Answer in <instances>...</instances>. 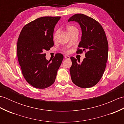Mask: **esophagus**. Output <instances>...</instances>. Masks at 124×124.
<instances>
[{"mask_svg": "<svg viewBox=\"0 0 124 124\" xmlns=\"http://www.w3.org/2000/svg\"><path fill=\"white\" fill-rule=\"evenodd\" d=\"M64 57H65L66 59H70V56H68V55H64Z\"/></svg>", "mask_w": 124, "mask_h": 124, "instance_id": "1", "label": "esophagus"}]
</instances>
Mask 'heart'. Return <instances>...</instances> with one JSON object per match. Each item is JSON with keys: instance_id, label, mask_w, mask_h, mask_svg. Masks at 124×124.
<instances>
[{"instance_id": "obj_1", "label": "heart", "mask_w": 124, "mask_h": 124, "mask_svg": "<svg viewBox=\"0 0 124 124\" xmlns=\"http://www.w3.org/2000/svg\"><path fill=\"white\" fill-rule=\"evenodd\" d=\"M67 30L68 33H69V35L70 33H71L72 32H74L75 31H78L77 29L75 27L71 25H69L67 27ZM59 33V31H56V32H55L54 34V38L55 39L56 38V37L57 36V34Z\"/></svg>"}]
</instances>
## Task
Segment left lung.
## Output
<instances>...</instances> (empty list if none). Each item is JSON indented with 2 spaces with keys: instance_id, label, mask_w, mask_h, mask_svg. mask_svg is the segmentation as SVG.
Segmentation results:
<instances>
[{
  "instance_id": "left-lung-1",
  "label": "left lung",
  "mask_w": 124,
  "mask_h": 124,
  "mask_svg": "<svg viewBox=\"0 0 124 124\" xmlns=\"http://www.w3.org/2000/svg\"><path fill=\"white\" fill-rule=\"evenodd\" d=\"M68 21H75L80 25L82 33L78 47L82 49H78L77 53L86 52V57L80 63L75 57H70L71 80L79 87H91L99 82L106 69L108 57L106 33L98 22L83 14L73 15Z\"/></svg>"
}]
</instances>
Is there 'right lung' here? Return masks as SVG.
<instances>
[{
    "instance_id": "add662e5",
    "label": "right lung",
    "mask_w": 124,
    "mask_h": 124,
    "mask_svg": "<svg viewBox=\"0 0 124 124\" xmlns=\"http://www.w3.org/2000/svg\"><path fill=\"white\" fill-rule=\"evenodd\" d=\"M61 17H42L23 28L17 44V54L22 74L27 82L43 89L54 83L63 55L57 53L53 60L46 59L45 51L54 46V29Z\"/></svg>"
}]
</instances>
